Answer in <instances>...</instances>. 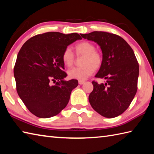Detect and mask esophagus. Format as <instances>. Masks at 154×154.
Returning <instances> with one entry per match:
<instances>
[{
	"label": "esophagus",
	"instance_id": "obj_1",
	"mask_svg": "<svg viewBox=\"0 0 154 154\" xmlns=\"http://www.w3.org/2000/svg\"><path fill=\"white\" fill-rule=\"evenodd\" d=\"M84 83H85V81H81V80L79 81V84H80V85H83Z\"/></svg>",
	"mask_w": 154,
	"mask_h": 154
}]
</instances>
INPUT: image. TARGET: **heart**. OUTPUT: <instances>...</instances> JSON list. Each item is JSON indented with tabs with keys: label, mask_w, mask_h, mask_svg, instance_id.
Instances as JSON below:
<instances>
[{
	"label": "heart",
	"mask_w": 154,
	"mask_h": 154,
	"mask_svg": "<svg viewBox=\"0 0 154 154\" xmlns=\"http://www.w3.org/2000/svg\"><path fill=\"white\" fill-rule=\"evenodd\" d=\"M93 43L88 41H82L75 45V50L76 55L83 56L81 64L82 66L69 69L67 71L69 77L71 79L84 80L91 75L94 69L101 67L103 57ZM62 61L67 67L73 66L75 62V56L73 51L69 47L65 48L61 56Z\"/></svg>",
	"instance_id": "obj_1"
}]
</instances>
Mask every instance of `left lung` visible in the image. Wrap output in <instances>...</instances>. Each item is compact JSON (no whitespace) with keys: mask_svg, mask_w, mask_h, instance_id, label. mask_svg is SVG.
Returning a JSON list of instances; mask_svg holds the SVG:
<instances>
[{"mask_svg":"<svg viewBox=\"0 0 154 154\" xmlns=\"http://www.w3.org/2000/svg\"><path fill=\"white\" fill-rule=\"evenodd\" d=\"M81 35L97 43L103 53V62L95 77L106 81L101 84L93 81L90 104L107 118L121 115L129 107L137 89L139 64L133 49L124 39L113 33L93 31Z\"/></svg>","mask_w":154,"mask_h":154,"instance_id":"8db88e82","label":"left lung"}]
</instances>
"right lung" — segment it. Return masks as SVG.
<instances>
[{"instance_id":"obj_1","label":"right lung","mask_w":154,"mask_h":154,"mask_svg":"<svg viewBox=\"0 0 154 154\" xmlns=\"http://www.w3.org/2000/svg\"><path fill=\"white\" fill-rule=\"evenodd\" d=\"M81 38L77 33L47 32L29 38L21 47L14 67L17 91L33 115L49 118L67 106L78 81L64 80L67 75L61 56L68 45Z\"/></svg>"}]
</instances>
